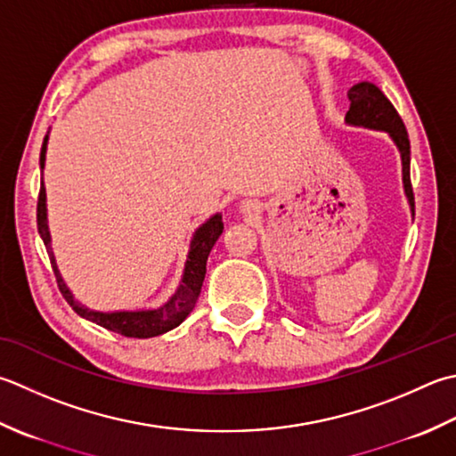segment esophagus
Returning a JSON list of instances; mask_svg holds the SVG:
<instances>
[{
    "instance_id": "1",
    "label": "esophagus",
    "mask_w": 456,
    "mask_h": 456,
    "mask_svg": "<svg viewBox=\"0 0 456 456\" xmlns=\"http://www.w3.org/2000/svg\"><path fill=\"white\" fill-rule=\"evenodd\" d=\"M240 208H243V211H248V203H243Z\"/></svg>"
}]
</instances>
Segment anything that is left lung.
Masks as SVG:
<instances>
[{"instance_id": "1", "label": "left lung", "mask_w": 456, "mask_h": 456, "mask_svg": "<svg viewBox=\"0 0 456 456\" xmlns=\"http://www.w3.org/2000/svg\"><path fill=\"white\" fill-rule=\"evenodd\" d=\"M350 98V110L346 112V124L350 126H362L370 130H381L389 134L394 144L399 150L401 156V172H403V190L405 198L411 208V216H415V198L411 187V174H409V166H411V146H409V136L405 130V124L401 116L389 102V98L383 94L379 88L363 80V83L354 85L347 91Z\"/></svg>"}]
</instances>
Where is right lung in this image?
I'll list each match as a JSON object with an SVG mask.
<instances>
[{"mask_svg":"<svg viewBox=\"0 0 456 456\" xmlns=\"http://www.w3.org/2000/svg\"><path fill=\"white\" fill-rule=\"evenodd\" d=\"M47 142H49V132L43 140L41 146V156H39V166L41 172L45 169V154H47ZM37 229L39 235L47 248L53 271H55L59 290L62 297L69 302L73 310L80 318L91 320V322L102 326L110 332L128 336V338H154L159 334H166L169 330L180 326L183 320L190 316L193 310L195 302L200 298V292L203 287L205 279V265H208V256L211 253L213 245L223 233V219L221 213L211 216L208 221L201 223V225L195 229L190 243V253H187V261L183 266L182 281L177 284L175 292L169 297L167 302L158 308H148V310H114V312H101L93 310L73 297V292L62 281L59 273V266L55 261V255H53L51 247V233H49V223H47V191H45V183L41 182V191H39V201H37Z\"/></svg>","mask_w":456,"mask_h":456,"instance_id":"add662e5","label":"right lung"}]
</instances>
